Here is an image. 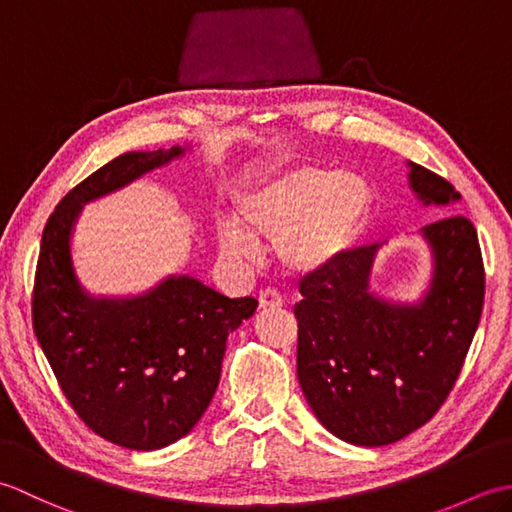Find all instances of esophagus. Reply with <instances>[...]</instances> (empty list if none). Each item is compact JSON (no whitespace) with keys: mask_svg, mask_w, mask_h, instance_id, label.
I'll use <instances>...</instances> for the list:
<instances>
[{"mask_svg":"<svg viewBox=\"0 0 512 512\" xmlns=\"http://www.w3.org/2000/svg\"><path fill=\"white\" fill-rule=\"evenodd\" d=\"M259 306L262 308H281L284 306V297L275 288H264L259 292Z\"/></svg>","mask_w":512,"mask_h":512,"instance_id":"obj_1","label":"esophagus"}]
</instances>
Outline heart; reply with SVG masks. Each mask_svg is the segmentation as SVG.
Wrapping results in <instances>:
<instances>
[{
  "mask_svg": "<svg viewBox=\"0 0 512 512\" xmlns=\"http://www.w3.org/2000/svg\"><path fill=\"white\" fill-rule=\"evenodd\" d=\"M372 204V191L354 171H330L317 165L288 169L244 193L237 220L217 228L228 257L250 255L248 237L277 244L279 257L295 270H317L350 248Z\"/></svg>",
  "mask_w": 512,
  "mask_h": 512,
  "instance_id": "1",
  "label": "heart"
}]
</instances>
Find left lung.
<instances>
[{
	"label": "left lung",
	"mask_w": 512,
	"mask_h": 512,
	"mask_svg": "<svg viewBox=\"0 0 512 512\" xmlns=\"http://www.w3.org/2000/svg\"><path fill=\"white\" fill-rule=\"evenodd\" d=\"M424 204L460 200L453 184L409 162ZM433 273L416 303L369 290L380 244L345 250L301 279L297 376L325 429L356 447L398 442L433 418L460 376L484 306V262L464 215L422 226Z\"/></svg>",
	"instance_id": "left-lung-1"
}]
</instances>
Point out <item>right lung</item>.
Returning <instances> with one entry per match:
<instances>
[{
	"label": "right lung",
	"instance_id": "1",
	"mask_svg": "<svg viewBox=\"0 0 512 512\" xmlns=\"http://www.w3.org/2000/svg\"><path fill=\"white\" fill-rule=\"evenodd\" d=\"M184 154L129 151L65 195L43 228L32 325L65 398L118 447L154 451L187 436L220 383L228 334L257 299H228L200 279L171 275L136 297H92L72 266V228L83 204Z\"/></svg>",
	"mask_w": 512,
	"mask_h": 512
}]
</instances>
